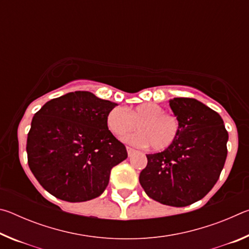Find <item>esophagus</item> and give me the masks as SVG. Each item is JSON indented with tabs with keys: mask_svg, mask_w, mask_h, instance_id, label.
<instances>
[{
	"mask_svg": "<svg viewBox=\"0 0 249 249\" xmlns=\"http://www.w3.org/2000/svg\"><path fill=\"white\" fill-rule=\"evenodd\" d=\"M126 150H127V154H128V157H130V156H133L135 154V149H133L132 147H126Z\"/></svg>",
	"mask_w": 249,
	"mask_h": 249,
	"instance_id": "obj_1",
	"label": "esophagus"
}]
</instances>
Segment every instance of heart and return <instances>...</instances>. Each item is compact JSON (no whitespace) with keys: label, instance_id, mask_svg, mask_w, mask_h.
<instances>
[{"label":"heart","instance_id":"obj_1","mask_svg":"<svg viewBox=\"0 0 249 249\" xmlns=\"http://www.w3.org/2000/svg\"><path fill=\"white\" fill-rule=\"evenodd\" d=\"M107 125L116 138L126 136L137 127L140 133L125 137L124 141L138 147L149 146L155 151L169 148L180 134L178 117L171 113H166L161 105L153 102L132 105L125 108L116 107L108 112Z\"/></svg>","mask_w":249,"mask_h":249}]
</instances>
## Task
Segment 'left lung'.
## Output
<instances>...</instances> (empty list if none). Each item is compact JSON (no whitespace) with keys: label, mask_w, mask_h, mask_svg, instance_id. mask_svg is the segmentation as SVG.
<instances>
[{"label":"left lung","mask_w":249,"mask_h":249,"mask_svg":"<svg viewBox=\"0 0 249 249\" xmlns=\"http://www.w3.org/2000/svg\"><path fill=\"white\" fill-rule=\"evenodd\" d=\"M170 107L180 134L169 148L147 155L140 182L160 203L187 206L211 191L224 167L229 133L218 113L190 98H175Z\"/></svg>","instance_id":"1"}]
</instances>
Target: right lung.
<instances>
[{
  "mask_svg": "<svg viewBox=\"0 0 249 249\" xmlns=\"http://www.w3.org/2000/svg\"><path fill=\"white\" fill-rule=\"evenodd\" d=\"M115 107L91 92L75 91L48 101L33 117L28 166L50 195L68 202L102 195L112 168L127 158L107 125Z\"/></svg>",
  "mask_w": 249,
  "mask_h": 249,
  "instance_id": "obj_1",
  "label": "right lung"
}]
</instances>
